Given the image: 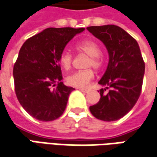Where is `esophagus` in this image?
<instances>
[{
  "mask_svg": "<svg viewBox=\"0 0 157 157\" xmlns=\"http://www.w3.org/2000/svg\"><path fill=\"white\" fill-rule=\"evenodd\" d=\"M82 92H84V93H87V92H89V90H87V89H79Z\"/></svg>",
  "mask_w": 157,
  "mask_h": 157,
  "instance_id": "34e87169",
  "label": "esophagus"
}]
</instances>
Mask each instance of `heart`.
<instances>
[{"label":"heart","instance_id":"b5f03b06","mask_svg":"<svg viewBox=\"0 0 157 157\" xmlns=\"http://www.w3.org/2000/svg\"><path fill=\"white\" fill-rule=\"evenodd\" d=\"M77 51L83 52L90 56V59L87 62V67H94L99 69L103 65V59L101 57V49L99 44L92 40L85 39L79 42L75 45ZM73 54L67 50H64L59 57V62L61 67L65 70H68L72 65ZM94 77V72L91 69L75 71L69 75L66 81L68 85L75 88H83L88 85Z\"/></svg>","mask_w":157,"mask_h":157}]
</instances>
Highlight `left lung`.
I'll return each instance as SVG.
<instances>
[{"label":"left lung","mask_w":157,"mask_h":157,"mask_svg":"<svg viewBox=\"0 0 157 157\" xmlns=\"http://www.w3.org/2000/svg\"><path fill=\"white\" fill-rule=\"evenodd\" d=\"M87 29L105 44L109 52L106 71L98 82L105 89L100 90V100L90 111L98 119L115 121L124 117L139 99L145 62L137 41L122 28L108 24Z\"/></svg>","instance_id":"left-lung-1"}]
</instances>
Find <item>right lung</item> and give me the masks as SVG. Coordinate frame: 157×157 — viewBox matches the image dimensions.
<instances>
[{
  "mask_svg": "<svg viewBox=\"0 0 157 157\" xmlns=\"http://www.w3.org/2000/svg\"><path fill=\"white\" fill-rule=\"evenodd\" d=\"M83 28H47L22 45L13 75L15 92L24 110L35 119L52 121L64 113L75 89L63 84L59 57Z\"/></svg>",
  "mask_w": 157,
  "mask_h": 157,
  "instance_id": "1",
  "label": "right lung"
}]
</instances>
